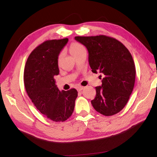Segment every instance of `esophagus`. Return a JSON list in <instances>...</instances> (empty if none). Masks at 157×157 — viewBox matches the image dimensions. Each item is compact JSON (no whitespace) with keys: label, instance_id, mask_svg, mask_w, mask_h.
Masks as SVG:
<instances>
[{"label":"esophagus","instance_id":"esophagus-1","mask_svg":"<svg viewBox=\"0 0 157 157\" xmlns=\"http://www.w3.org/2000/svg\"><path fill=\"white\" fill-rule=\"evenodd\" d=\"M77 89H78V91H82V90L84 89V87L83 86H79L77 87Z\"/></svg>","mask_w":157,"mask_h":157}]
</instances>
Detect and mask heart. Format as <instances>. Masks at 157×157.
Wrapping results in <instances>:
<instances>
[{"label":"heart","mask_w":157,"mask_h":157,"mask_svg":"<svg viewBox=\"0 0 157 157\" xmlns=\"http://www.w3.org/2000/svg\"><path fill=\"white\" fill-rule=\"evenodd\" d=\"M84 51H86V49H85L84 46L82 44L78 43V42H73V43L70 45V47H69V52H70V53L72 55V56L73 57H75L77 55H78L79 54H80L81 52ZM62 57V54L61 53V54L59 55V57H58V61H59V62L61 60Z\"/></svg>","instance_id":"obj_1"}]
</instances>
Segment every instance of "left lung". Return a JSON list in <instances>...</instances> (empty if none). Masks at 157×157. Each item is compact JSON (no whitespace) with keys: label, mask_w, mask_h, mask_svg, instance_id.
Returning <instances> with one entry per match:
<instances>
[{"label":"left lung","mask_w":157,"mask_h":157,"mask_svg":"<svg viewBox=\"0 0 157 157\" xmlns=\"http://www.w3.org/2000/svg\"><path fill=\"white\" fill-rule=\"evenodd\" d=\"M75 39L87 48L92 72L103 75L102 85L95 87L93 107L107 116L120 112L134 86L136 68L131 53L121 42L105 35L75 36Z\"/></svg>","instance_id":"8db88e82"}]
</instances>
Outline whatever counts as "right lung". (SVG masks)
I'll use <instances>...</instances> for the list:
<instances>
[{"label": "right lung", "instance_id": "right-lung-1", "mask_svg": "<svg viewBox=\"0 0 157 157\" xmlns=\"http://www.w3.org/2000/svg\"><path fill=\"white\" fill-rule=\"evenodd\" d=\"M67 38L44 42L30 53L25 63L24 84L34 106L48 118L63 122L72 115L78 97L75 89L60 91L55 75L59 73L58 56Z\"/></svg>", "mask_w": 157, "mask_h": 157}]
</instances>
